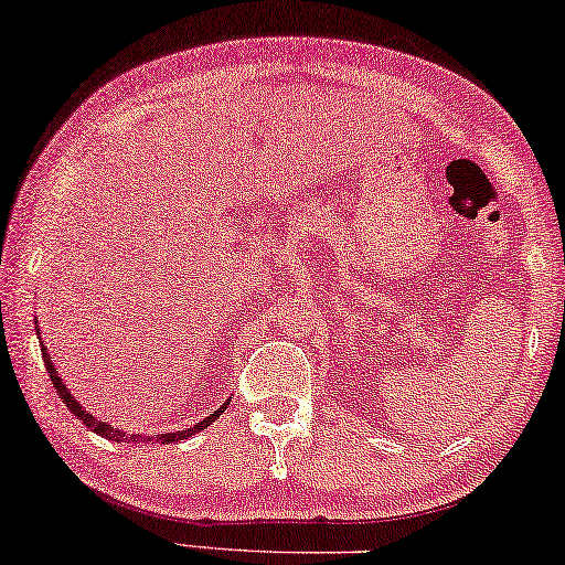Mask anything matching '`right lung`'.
I'll list each match as a JSON object with an SVG mask.
<instances>
[{"instance_id":"add662e5","label":"right lung","mask_w":565,"mask_h":565,"mask_svg":"<svg viewBox=\"0 0 565 565\" xmlns=\"http://www.w3.org/2000/svg\"><path fill=\"white\" fill-rule=\"evenodd\" d=\"M35 332H38V337H40V327H38V322H35ZM40 350H42V360H45V367H47V373H50V381H53V388L57 391V395H61V401L65 403V408L71 411V414L78 416V418L83 420V424H86V426L90 428V431L98 434V436H104V439H108V441H116V444H174V441H184V439H190V436L200 434L202 428H207L210 424H213V420H217V416H221L223 411L228 408V403H231V398H228V401L223 403L221 408L213 411V414L202 418L200 424L190 426V428H184V431L154 434V436L129 434V431H124V428H116V426H111V424H106V420L96 418L94 414H88V411L83 408L78 401H75V395H73V393H71V388H67V385L63 383V377L57 375V367L53 365V360H50V355H47V348H45V344H42V337H40Z\"/></svg>"}]
</instances>
